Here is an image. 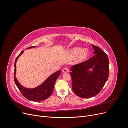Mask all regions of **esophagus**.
Wrapping results in <instances>:
<instances>
[{
    "instance_id": "1",
    "label": "esophagus",
    "mask_w": 128,
    "mask_h": 128,
    "mask_svg": "<svg viewBox=\"0 0 128 128\" xmlns=\"http://www.w3.org/2000/svg\"><path fill=\"white\" fill-rule=\"evenodd\" d=\"M62 70L64 72H69V69L67 67H64Z\"/></svg>"
}]
</instances>
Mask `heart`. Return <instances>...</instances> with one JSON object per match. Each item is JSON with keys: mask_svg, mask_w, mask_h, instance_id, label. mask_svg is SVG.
<instances>
[{"mask_svg": "<svg viewBox=\"0 0 128 128\" xmlns=\"http://www.w3.org/2000/svg\"><path fill=\"white\" fill-rule=\"evenodd\" d=\"M70 53L74 58L78 57V60L80 61L85 60L89 55V52L88 50L80 48H76L72 49Z\"/></svg>", "mask_w": 128, "mask_h": 128, "instance_id": "obj_1", "label": "heart"}]
</instances>
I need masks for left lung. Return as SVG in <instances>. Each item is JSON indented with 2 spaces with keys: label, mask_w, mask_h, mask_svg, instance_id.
Here are the masks:
<instances>
[{
  "label": "left lung",
  "mask_w": 128,
  "mask_h": 128,
  "mask_svg": "<svg viewBox=\"0 0 128 128\" xmlns=\"http://www.w3.org/2000/svg\"><path fill=\"white\" fill-rule=\"evenodd\" d=\"M94 56L90 59L75 64L70 74L72 89L80 97H92L101 91L109 76V59L107 55L98 46L92 44ZM94 67V72H88ZM92 74L88 76V73Z\"/></svg>",
  "instance_id": "left-lung-1"
}]
</instances>
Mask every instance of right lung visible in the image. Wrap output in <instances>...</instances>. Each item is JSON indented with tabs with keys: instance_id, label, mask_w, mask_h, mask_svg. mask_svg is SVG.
I'll list each match as a JSON object with an SVG mask.
<instances>
[{
	"instance_id": "1",
	"label": "right lung",
	"mask_w": 128,
	"mask_h": 128,
	"mask_svg": "<svg viewBox=\"0 0 128 128\" xmlns=\"http://www.w3.org/2000/svg\"><path fill=\"white\" fill-rule=\"evenodd\" d=\"M35 46H31L28 48H32ZM24 52L23 51L20 54H19L15 59L14 63V82L15 84L16 85L19 91H20L21 94L24 96L26 98L31 101L34 102H40L48 99L49 96L52 94L53 91V88L54 86V83L58 77H59L61 73V70H59L55 73L53 74L50 76L46 80L45 82L42 85L38 87L33 89H28L22 87L21 85L19 84L18 80L15 78V75L16 73V62L18 59V58L20 56L21 54Z\"/></svg>"
}]
</instances>
